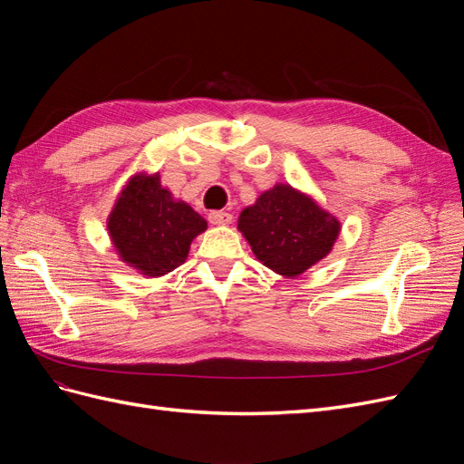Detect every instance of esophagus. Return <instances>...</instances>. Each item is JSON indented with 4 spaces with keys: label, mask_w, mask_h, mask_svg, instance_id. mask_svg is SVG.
<instances>
[{
    "label": "esophagus",
    "mask_w": 464,
    "mask_h": 464,
    "mask_svg": "<svg viewBox=\"0 0 464 464\" xmlns=\"http://www.w3.org/2000/svg\"><path fill=\"white\" fill-rule=\"evenodd\" d=\"M232 220V215L224 213V210H210L208 213V222L213 224V227H224V224H228Z\"/></svg>",
    "instance_id": "34e87169"
}]
</instances>
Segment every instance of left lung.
Segmentation results:
<instances>
[{"instance_id": "obj_1", "label": "left lung", "mask_w": 464, "mask_h": 464, "mask_svg": "<svg viewBox=\"0 0 464 464\" xmlns=\"http://www.w3.org/2000/svg\"><path fill=\"white\" fill-rule=\"evenodd\" d=\"M237 230L265 266L296 278L325 259L341 234V220L290 184H275L237 218Z\"/></svg>"}]
</instances>
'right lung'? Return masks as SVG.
Instances as JSON below:
<instances>
[{"label":"right lung","mask_w":464,"mask_h":464,"mask_svg":"<svg viewBox=\"0 0 464 464\" xmlns=\"http://www.w3.org/2000/svg\"><path fill=\"white\" fill-rule=\"evenodd\" d=\"M106 228L123 263L147 278H159L186 263L207 220L162 188L159 172H137L121 188Z\"/></svg>","instance_id":"1"}]
</instances>
